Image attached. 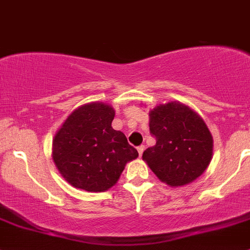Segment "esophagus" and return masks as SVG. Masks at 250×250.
Listing matches in <instances>:
<instances>
[{
  "label": "esophagus",
  "mask_w": 250,
  "mask_h": 250,
  "mask_svg": "<svg viewBox=\"0 0 250 250\" xmlns=\"http://www.w3.org/2000/svg\"><path fill=\"white\" fill-rule=\"evenodd\" d=\"M144 150H145V146H144V145H140L139 147H138V152H139V156H143Z\"/></svg>",
  "instance_id": "esophagus-1"
}]
</instances>
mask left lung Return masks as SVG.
Listing matches in <instances>:
<instances>
[{"mask_svg":"<svg viewBox=\"0 0 250 250\" xmlns=\"http://www.w3.org/2000/svg\"><path fill=\"white\" fill-rule=\"evenodd\" d=\"M150 133L156 145L143 160L163 183L188 185L207 169L213 155V137L200 115L179 102L160 104L150 111Z\"/></svg>","mask_w":250,"mask_h":250,"instance_id":"left-lung-1","label":"left lung"}]
</instances>
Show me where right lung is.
<instances>
[{"mask_svg":"<svg viewBox=\"0 0 250 250\" xmlns=\"http://www.w3.org/2000/svg\"><path fill=\"white\" fill-rule=\"evenodd\" d=\"M115 110L89 103L70 113L53 139V161L65 180L88 192L112 188L125 165L139 156L120 130L111 127Z\"/></svg>","mask_w":250,"mask_h":250,"instance_id":"obj_1","label":"right lung"}]
</instances>
